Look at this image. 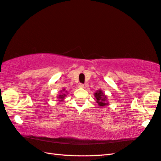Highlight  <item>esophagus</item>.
<instances>
[{"instance_id":"esophagus-1","label":"esophagus","mask_w":161,"mask_h":161,"mask_svg":"<svg viewBox=\"0 0 161 161\" xmlns=\"http://www.w3.org/2000/svg\"><path fill=\"white\" fill-rule=\"evenodd\" d=\"M78 88H84V84H81V83H80V84H78Z\"/></svg>"}]
</instances>
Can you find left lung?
I'll use <instances>...</instances> for the list:
<instances>
[{
    "instance_id": "1",
    "label": "left lung",
    "mask_w": 161,
    "mask_h": 161,
    "mask_svg": "<svg viewBox=\"0 0 161 161\" xmlns=\"http://www.w3.org/2000/svg\"><path fill=\"white\" fill-rule=\"evenodd\" d=\"M96 98V103H97L98 105L100 107H104L105 105H108V103H106V96H105V94L103 93V91L101 90H98L94 94Z\"/></svg>"
}]
</instances>
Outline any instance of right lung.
<instances>
[{"label":"right lung","mask_w":161,"mask_h":161,"mask_svg":"<svg viewBox=\"0 0 161 161\" xmlns=\"http://www.w3.org/2000/svg\"><path fill=\"white\" fill-rule=\"evenodd\" d=\"M65 91V89H64V91ZM65 92H66V91H65ZM65 93H63L62 95H60L58 96V98L59 99H64V97H65Z\"/></svg>","instance_id":"obj_1"}]
</instances>
